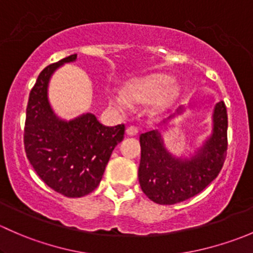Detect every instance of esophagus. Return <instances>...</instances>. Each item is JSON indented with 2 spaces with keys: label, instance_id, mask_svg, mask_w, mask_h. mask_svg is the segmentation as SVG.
Segmentation results:
<instances>
[{
  "label": "esophagus",
  "instance_id": "obj_1",
  "mask_svg": "<svg viewBox=\"0 0 253 253\" xmlns=\"http://www.w3.org/2000/svg\"><path fill=\"white\" fill-rule=\"evenodd\" d=\"M126 133L128 134V136H136V134L138 133V128H137L136 126H129L127 127Z\"/></svg>",
  "mask_w": 253,
  "mask_h": 253
}]
</instances>
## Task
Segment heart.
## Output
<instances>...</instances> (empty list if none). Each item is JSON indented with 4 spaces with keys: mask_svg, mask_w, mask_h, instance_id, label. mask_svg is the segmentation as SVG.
I'll return each mask as SVG.
<instances>
[{
    "mask_svg": "<svg viewBox=\"0 0 253 253\" xmlns=\"http://www.w3.org/2000/svg\"><path fill=\"white\" fill-rule=\"evenodd\" d=\"M172 78L167 75H154L132 82L126 88V95L136 101H148L158 98L159 104H167L176 95V88L171 85ZM111 101L117 106L126 104L122 94L111 96Z\"/></svg>",
    "mask_w": 253,
    "mask_h": 253,
    "instance_id": "1",
    "label": "heart"
}]
</instances>
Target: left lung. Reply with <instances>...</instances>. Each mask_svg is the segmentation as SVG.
<instances>
[{"label": "left lung", "instance_id": "8db88e82", "mask_svg": "<svg viewBox=\"0 0 253 253\" xmlns=\"http://www.w3.org/2000/svg\"><path fill=\"white\" fill-rule=\"evenodd\" d=\"M182 108H180L181 111ZM174 117L170 116L169 119ZM142 191L158 205H175L203 191L220 172L228 150V112L224 101L215 105L213 133L191 159L172 157L158 129L139 136Z\"/></svg>", "mask_w": 253, "mask_h": 253}]
</instances>
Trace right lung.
<instances>
[{
  "label": "right lung",
  "mask_w": 253,
  "mask_h": 253,
  "mask_svg": "<svg viewBox=\"0 0 253 253\" xmlns=\"http://www.w3.org/2000/svg\"><path fill=\"white\" fill-rule=\"evenodd\" d=\"M71 55L48 65L30 90L24 126V149L39 177L66 197H83L100 183L114 148L124 139L125 125L106 127L93 114L71 121L53 114L47 85L56 68L73 62Z\"/></svg>",
  "instance_id": "1"
}]
</instances>
